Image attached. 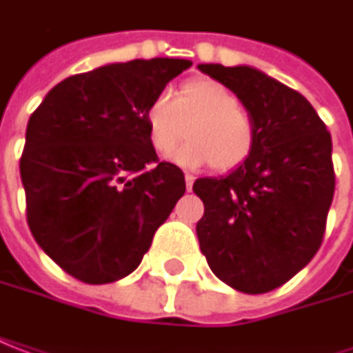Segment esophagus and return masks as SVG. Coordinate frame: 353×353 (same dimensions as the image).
Instances as JSON below:
<instances>
[{"mask_svg":"<svg viewBox=\"0 0 353 353\" xmlns=\"http://www.w3.org/2000/svg\"><path fill=\"white\" fill-rule=\"evenodd\" d=\"M184 181H186V190H192V184H194V176H192V174H184Z\"/></svg>","mask_w":353,"mask_h":353,"instance_id":"obj_1","label":"esophagus"}]
</instances>
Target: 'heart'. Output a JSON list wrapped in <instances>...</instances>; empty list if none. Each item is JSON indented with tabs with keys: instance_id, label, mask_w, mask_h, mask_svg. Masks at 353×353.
I'll use <instances>...</instances> for the list:
<instances>
[{
	"instance_id": "obj_1",
	"label": "heart",
	"mask_w": 353,
	"mask_h": 353,
	"mask_svg": "<svg viewBox=\"0 0 353 353\" xmlns=\"http://www.w3.org/2000/svg\"><path fill=\"white\" fill-rule=\"evenodd\" d=\"M145 126L157 153H169L184 134L190 136L171 155L186 169L208 163L219 171L234 169L246 161L255 142L254 123L238 107L236 96L209 79L186 82L174 98L157 94L145 109Z\"/></svg>"
}]
</instances>
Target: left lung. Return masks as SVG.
<instances>
[{
	"mask_svg": "<svg viewBox=\"0 0 353 353\" xmlns=\"http://www.w3.org/2000/svg\"><path fill=\"white\" fill-rule=\"evenodd\" d=\"M227 86L255 128L254 150L225 176H203L196 225L201 254L219 281L238 292L283 286L317 254L334 196L332 140L300 92L263 70L201 63Z\"/></svg>",
	"mask_w": 353,
	"mask_h": 353,
	"instance_id": "1",
	"label": "left lung"
}]
</instances>
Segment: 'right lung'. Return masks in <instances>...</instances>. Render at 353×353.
Returning <instances> with one entry per match:
<instances>
[{"label": "right lung", "mask_w": 353, "mask_h": 353, "mask_svg": "<svg viewBox=\"0 0 353 353\" xmlns=\"http://www.w3.org/2000/svg\"><path fill=\"white\" fill-rule=\"evenodd\" d=\"M188 59L109 63L61 80L26 125L21 181L34 240L82 283H115L140 265L186 190L157 159L145 109Z\"/></svg>", "instance_id": "1"}]
</instances>
